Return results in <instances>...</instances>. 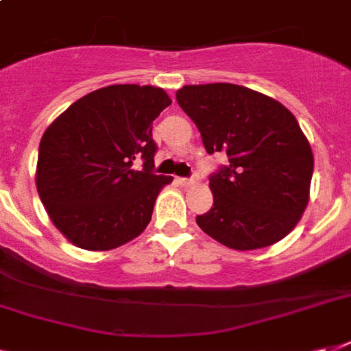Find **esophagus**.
<instances>
[{"instance_id": "1", "label": "esophagus", "mask_w": 351, "mask_h": 351, "mask_svg": "<svg viewBox=\"0 0 351 351\" xmlns=\"http://www.w3.org/2000/svg\"><path fill=\"white\" fill-rule=\"evenodd\" d=\"M176 182H178L180 186H191L193 182H195V178H187V176H178V178H176Z\"/></svg>"}]
</instances>
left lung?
<instances>
[{
  "label": "left lung",
  "instance_id": "1",
  "mask_svg": "<svg viewBox=\"0 0 351 351\" xmlns=\"http://www.w3.org/2000/svg\"><path fill=\"white\" fill-rule=\"evenodd\" d=\"M176 101L197 123L206 151L230 160L209 176L213 208L197 217L200 230L240 251L282 240L304 213L313 175V153L297 118L234 84L184 85Z\"/></svg>",
  "mask_w": 351,
  "mask_h": 351
}]
</instances>
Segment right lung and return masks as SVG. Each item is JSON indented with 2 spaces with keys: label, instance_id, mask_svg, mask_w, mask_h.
<instances>
[{
  "label": "right lung",
  "instance_id": "add662e5",
  "mask_svg": "<svg viewBox=\"0 0 351 351\" xmlns=\"http://www.w3.org/2000/svg\"><path fill=\"white\" fill-rule=\"evenodd\" d=\"M167 106L160 87L109 85L47 127L36 187L52 224L74 245L114 250L147 228L160 189L173 180L153 171V121Z\"/></svg>",
  "mask_w": 351,
  "mask_h": 351
}]
</instances>
